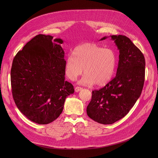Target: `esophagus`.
Returning <instances> with one entry per match:
<instances>
[{
    "instance_id": "esophagus-1",
    "label": "esophagus",
    "mask_w": 158,
    "mask_h": 158,
    "mask_svg": "<svg viewBox=\"0 0 158 158\" xmlns=\"http://www.w3.org/2000/svg\"><path fill=\"white\" fill-rule=\"evenodd\" d=\"M82 89V88L81 87L77 86V87L75 88V92H80V91H81Z\"/></svg>"
}]
</instances>
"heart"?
I'll list each match as a JSON object with an SVG mask.
<instances>
[{
	"mask_svg": "<svg viewBox=\"0 0 158 158\" xmlns=\"http://www.w3.org/2000/svg\"><path fill=\"white\" fill-rule=\"evenodd\" d=\"M115 53L94 43H85L75 47L72 55L66 58L64 73L70 80L75 81L85 73L79 83L102 86L111 80L116 68Z\"/></svg>",
	"mask_w": 158,
	"mask_h": 158,
	"instance_id": "b5f03b06",
	"label": "heart"
}]
</instances>
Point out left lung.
I'll return each instance as SVG.
<instances>
[{
    "label": "left lung",
    "mask_w": 158,
    "mask_h": 158,
    "mask_svg": "<svg viewBox=\"0 0 158 158\" xmlns=\"http://www.w3.org/2000/svg\"><path fill=\"white\" fill-rule=\"evenodd\" d=\"M110 37L120 53L117 75L104 88L93 91L86 110L90 118L106 125L129 113L140 97L145 81V61L140 50L126 36Z\"/></svg>",
    "instance_id": "1"
}]
</instances>
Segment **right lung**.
I'll return each instance as SVG.
<instances>
[{
	"label": "right lung",
	"mask_w": 158,
	"mask_h": 158,
	"mask_svg": "<svg viewBox=\"0 0 158 158\" xmlns=\"http://www.w3.org/2000/svg\"><path fill=\"white\" fill-rule=\"evenodd\" d=\"M63 40L38 35L14 57L11 83L15 102L31 121L38 124L53 122L63 111L73 85L64 79Z\"/></svg>",
	"instance_id": "add662e5"
}]
</instances>
